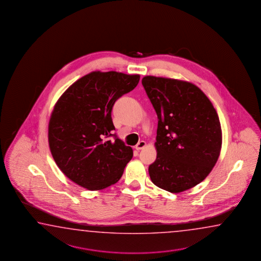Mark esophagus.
I'll list each match as a JSON object with an SVG mask.
<instances>
[{
    "instance_id": "obj_1",
    "label": "esophagus",
    "mask_w": 261,
    "mask_h": 261,
    "mask_svg": "<svg viewBox=\"0 0 261 261\" xmlns=\"http://www.w3.org/2000/svg\"><path fill=\"white\" fill-rule=\"evenodd\" d=\"M145 145H146V143H145L144 141H141V142H139V143H137V145L135 146V148L139 151V150H142V149L144 148Z\"/></svg>"
}]
</instances>
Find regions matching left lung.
<instances>
[{"label": "left lung", "instance_id": "left-lung-1", "mask_svg": "<svg viewBox=\"0 0 261 261\" xmlns=\"http://www.w3.org/2000/svg\"><path fill=\"white\" fill-rule=\"evenodd\" d=\"M142 84L159 118L154 185L177 194L203 181L220 156L222 134L212 102L193 83L146 76Z\"/></svg>", "mask_w": 261, "mask_h": 261}]
</instances>
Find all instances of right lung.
Returning <instances> with one entry per match:
<instances>
[{"label": "right lung", "mask_w": 261, "mask_h": 261, "mask_svg": "<svg viewBox=\"0 0 261 261\" xmlns=\"http://www.w3.org/2000/svg\"><path fill=\"white\" fill-rule=\"evenodd\" d=\"M139 81L140 75L91 72L58 99L49 121V146L58 168L75 184L97 191L121 178L133 151L112 134L111 111ZM110 136L115 142L105 141Z\"/></svg>", "instance_id": "obj_1"}]
</instances>
